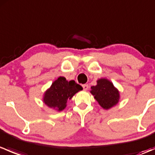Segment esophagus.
<instances>
[{"label":"esophagus","mask_w":155,"mask_h":155,"mask_svg":"<svg viewBox=\"0 0 155 155\" xmlns=\"http://www.w3.org/2000/svg\"><path fill=\"white\" fill-rule=\"evenodd\" d=\"M82 87H83V90H84V91H87V89H88V85L85 84V85H82Z\"/></svg>","instance_id":"obj_1"}]
</instances>
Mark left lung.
Wrapping results in <instances>:
<instances>
[{"label": "left lung", "mask_w": 155, "mask_h": 155, "mask_svg": "<svg viewBox=\"0 0 155 155\" xmlns=\"http://www.w3.org/2000/svg\"><path fill=\"white\" fill-rule=\"evenodd\" d=\"M91 94L104 109L108 110L115 107L119 102V91L107 78L97 79V85L91 86Z\"/></svg>", "instance_id": "obj_1"}]
</instances>
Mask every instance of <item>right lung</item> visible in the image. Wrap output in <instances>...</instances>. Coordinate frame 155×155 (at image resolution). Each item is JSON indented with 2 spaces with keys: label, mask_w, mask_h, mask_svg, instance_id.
<instances>
[{
  "label": "right lung",
  "mask_w": 155,
  "mask_h": 155,
  "mask_svg": "<svg viewBox=\"0 0 155 155\" xmlns=\"http://www.w3.org/2000/svg\"><path fill=\"white\" fill-rule=\"evenodd\" d=\"M82 90V87L74 80L68 81L65 77L60 76L44 92L43 102L49 108L61 112L66 108L69 100Z\"/></svg>",
  "instance_id": "1"
}]
</instances>
